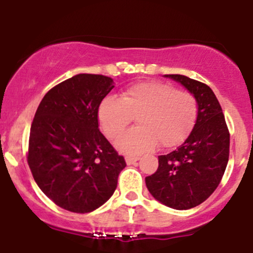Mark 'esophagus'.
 <instances>
[{
    "label": "esophagus",
    "mask_w": 253,
    "mask_h": 253,
    "mask_svg": "<svg viewBox=\"0 0 253 253\" xmlns=\"http://www.w3.org/2000/svg\"><path fill=\"white\" fill-rule=\"evenodd\" d=\"M139 156H126L127 165H134L136 161H139Z\"/></svg>",
    "instance_id": "34e87169"
}]
</instances>
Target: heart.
<instances>
[{"label":"heart","mask_w":253,"mask_h":253,"mask_svg":"<svg viewBox=\"0 0 253 253\" xmlns=\"http://www.w3.org/2000/svg\"><path fill=\"white\" fill-rule=\"evenodd\" d=\"M198 117L195 95L159 82L130 85L120 93L105 97L98 107V121L110 139H116L135 118L134 127L117 141L118 148L137 154L159 143L164 148L181 145L189 136Z\"/></svg>","instance_id":"b5f03b06"}]
</instances>
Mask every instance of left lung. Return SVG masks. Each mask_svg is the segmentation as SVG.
I'll use <instances>...</instances> for the list:
<instances>
[{
  "label": "left lung",
  "instance_id": "8db88e82",
  "mask_svg": "<svg viewBox=\"0 0 253 253\" xmlns=\"http://www.w3.org/2000/svg\"><path fill=\"white\" fill-rule=\"evenodd\" d=\"M166 77L196 97L198 117L188 139L174 152L159 156L158 170L146 177V185L162 204L185 210L203 203L218 187L229 161L230 133L209 86L182 75Z\"/></svg>",
  "mask_w": 253,
  "mask_h": 253
}]
</instances>
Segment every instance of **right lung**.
<instances>
[{"label":"right lung","instance_id":"right-lung-1","mask_svg":"<svg viewBox=\"0 0 253 253\" xmlns=\"http://www.w3.org/2000/svg\"><path fill=\"white\" fill-rule=\"evenodd\" d=\"M110 77L81 73L53 86L31 124L27 161L41 190L71 212L106 202L126 167L98 128V107L114 87Z\"/></svg>","mask_w":253,"mask_h":253}]
</instances>
